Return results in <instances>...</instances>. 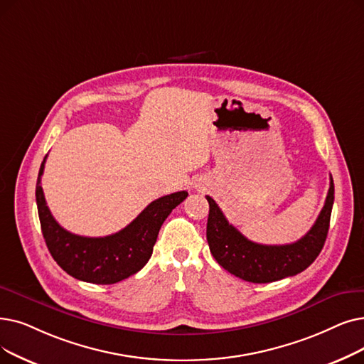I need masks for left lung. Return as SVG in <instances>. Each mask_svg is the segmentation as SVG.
Wrapping results in <instances>:
<instances>
[{
	"mask_svg": "<svg viewBox=\"0 0 364 364\" xmlns=\"http://www.w3.org/2000/svg\"><path fill=\"white\" fill-rule=\"evenodd\" d=\"M207 241L217 263L244 281L263 284L297 275L318 257L330 226L335 186L330 177L328 193L317 221L304 238L286 245H263L247 240L229 223L213 198L207 196Z\"/></svg>",
	"mask_w": 364,
	"mask_h": 364,
	"instance_id": "obj_1",
	"label": "left lung"
}]
</instances>
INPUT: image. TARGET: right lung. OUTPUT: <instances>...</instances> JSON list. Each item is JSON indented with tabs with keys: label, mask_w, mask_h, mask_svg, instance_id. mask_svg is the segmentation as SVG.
<instances>
[{
	"label": "right lung",
	"mask_w": 364,
	"mask_h": 364,
	"mask_svg": "<svg viewBox=\"0 0 364 364\" xmlns=\"http://www.w3.org/2000/svg\"><path fill=\"white\" fill-rule=\"evenodd\" d=\"M46 157L38 172L36 199L41 232L55 262L68 275L92 284H116L143 269L151 257L164 221L188 193L183 191L162 196L117 233L87 238L65 230L47 207L41 187Z\"/></svg>",
	"instance_id": "right-lung-1"
}]
</instances>
